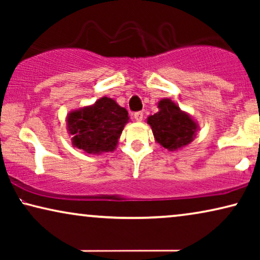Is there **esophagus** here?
Here are the masks:
<instances>
[{"label":"esophagus","mask_w":260,"mask_h":260,"mask_svg":"<svg viewBox=\"0 0 260 260\" xmlns=\"http://www.w3.org/2000/svg\"><path fill=\"white\" fill-rule=\"evenodd\" d=\"M134 117H135V119L137 120V122H141V120L143 119V112H142V111L135 112L134 113Z\"/></svg>","instance_id":"1"}]
</instances>
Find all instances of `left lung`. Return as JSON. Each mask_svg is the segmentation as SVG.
Returning <instances> with one entry per match:
<instances>
[{"instance_id":"1","label":"left lung","mask_w":260,"mask_h":260,"mask_svg":"<svg viewBox=\"0 0 260 260\" xmlns=\"http://www.w3.org/2000/svg\"><path fill=\"white\" fill-rule=\"evenodd\" d=\"M158 108L159 111L148 118L156 142L168 150H176L190 143L195 136L197 123L170 99H162Z\"/></svg>"}]
</instances>
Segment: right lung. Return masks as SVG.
Listing matches in <instances>:
<instances>
[{
  "label": "right lung",
  "mask_w": 260,
  "mask_h": 260,
  "mask_svg": "<svg viewBox=\"0 0 260 260\" xmlns=\"http://www.w3.org/2000/svg\"><path fill=\"white\" fill-rule=\"evenodd\" d=\"M127 120L126 110L106 97L67 117L73 144L88 154L112 151Z\"/></svg>",
  "instance_id": "add662e5"
}]
</instances>
